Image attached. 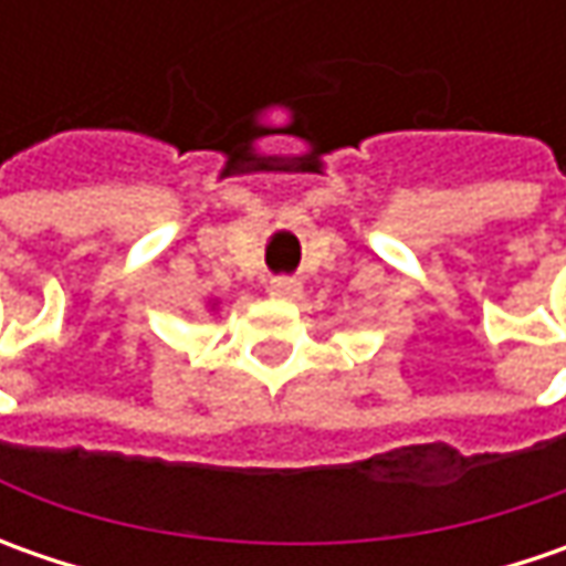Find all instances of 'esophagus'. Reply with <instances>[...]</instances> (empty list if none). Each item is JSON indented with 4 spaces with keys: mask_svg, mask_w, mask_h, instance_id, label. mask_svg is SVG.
<instances>
[{
    "mask_svg": "<svg viewBox=\"0 0 566 566\" xmlns=\"http://www.w3.org/2000/svg\"><path fill=\"white\" fill-rule=\"evenodd\" d=\"M268 290H271V295H276V298H298V295H302V283L293 280V276H273Z\"/></svg>",
    "mask_w": 566,
    "mask_h": 566,
    "instance_id": "34e87169",
    "label": "esophagus"
}]
</instances>
